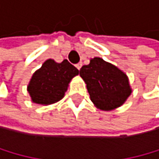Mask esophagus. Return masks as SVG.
<instances>
[{
  "label": "esophagus",
  "mask_w": 159,
  "mask_h": 159,
  "mask_svg": "<svg viewBox=\"0 0 159 159\" xmlns=\"http://www.w3.org/2000/svg\"><path fill=\"white\" fill-rule=\"evenodd\" d=\"M81 66H83V64H81V62H79V64H76V65H75V66H76V69H78V70H80V67H81Z\"/></svg>",
  "instance_id": "esophagus-1"
}]
</instances>
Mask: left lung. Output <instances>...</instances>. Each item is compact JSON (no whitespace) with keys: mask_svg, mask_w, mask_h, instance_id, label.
<instances>
[{"mask_svg":"<svg viewBox=\"0 0 159 159\" xmlns=\"http://www.w3.org/2000/svg\"><path fill=\"white\" fill-rule=\"evenodd\" d=\"M80 75L85 81L92 102L102 111L120 107L131 93L126 75L100 57H93L81 66Z\"/></svg>","mask_w":159,"mask_h":159,"instance_id":"left-lung-1","label":"left lung"}]
</instances>
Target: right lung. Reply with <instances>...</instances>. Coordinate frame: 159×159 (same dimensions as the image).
<instances>
[{
    "label": "right lung",
    "instance_id": "add662e5",
    "mask_svg": "<svg viewBox=\"0 0 159 159\" xmlns=\"http://www.w3.org/2000/svg\"><path fill=\"white\" fill-rule=\"evenodd\" d=\"M79 70L66 60L57 64L48 60L34 73L28 85L32 100L39 104H51L64 98L70 80Z\"/></svg>",
    "mask_w": 159,
    "mask_h": 159
}]
</instances>
